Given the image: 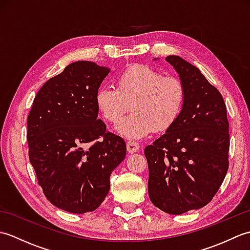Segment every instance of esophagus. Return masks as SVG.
I'll list each match as a JSON object with an SVG mask.
<instances>
[{
	"label": "esophagus",
	"mask_w": 250,
	"mask_h": 250,
	"mask_svg": "<svg viewBox=\"0 0 250 250\" xmlns=\"http://www.w3.org/2000/svg\"><path fill=\"white\" fill-rule=\"evenodd\" d=\"M139 149H140V145L137 144L136 142H134V141L126 142V150H128V152L134 153L136 151H139Z\"/></svg>",
	"instance_id": "obj_1"
}]
</instances>
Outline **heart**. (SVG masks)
<instances>
[{
	"label": "heart",
	"instance_id": "b5f03b06",
	"mask_svg": "<svg viewBox=\"0 0 250 250\" xmlns=\"http://www.w3.org/2000/svg\"><path fill=\"white\" fill-rule=\"evenodd\" d=\"M116 84L117 88L101 87L95 102L104 119L111 124L119 122L132 106L133 113L117 125V132L126 139H142L153 129L166 131L182 113L186 89L177 76L135 64L117 76Z\"/></svg>",
	"mask_w": 250,
	"mask_h": 250
}]
</instances>
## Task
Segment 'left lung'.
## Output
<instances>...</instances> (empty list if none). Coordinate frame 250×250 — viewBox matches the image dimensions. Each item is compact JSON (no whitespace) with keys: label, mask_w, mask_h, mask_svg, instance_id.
Returning a JSON list of instances; mask_svg holds the SVG:
<instances>
[{"label":"left lung","mask_w":250,"mask_h":250,"mask_svg":"<svg viewBox=\"0 0 250 250\" xmlns=\"http://www.w3.org/2000/svg\"><path fill=\"white\" fill-rule=\"evenodd\" d=\"M156 60V59H155ZM166 60L186 89L177 120L145 148L151 203L169 215L208 204L229 167V121L224 98L198 67L178 56Z\"/></svg>","instance_id":"1"}]
</instances>
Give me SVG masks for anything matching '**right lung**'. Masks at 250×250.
<instances>
[{
    "label": "right lung",
    "instance_id": "add662e5",
    "mask_svg": "<svg viewBox=\"0 0 250 250\" xmlns=\"http://www.w3.org/2000/svg\"><path fill=\"white\" fill-rule=\"evenodd\" d=\"M108 67L77 61L42 87L28 116L29 159L45 196L73 214L97 209L126 153L98 119L95 95Z\"/></svg>",
    "mask_w": 250,
    "mask_h": 250
}]
</instances>
